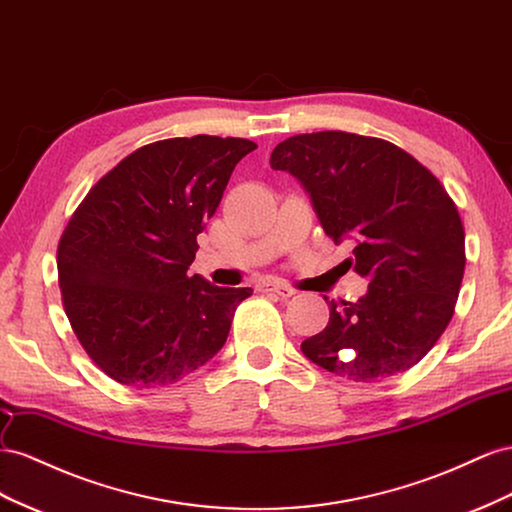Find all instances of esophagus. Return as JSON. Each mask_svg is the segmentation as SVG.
<instances>
[{
  "instance_id": "obj_1",
  "label": "esophagus",
  "mask_w": 512,
  "mask_h": 512,
  "mask_svg": "<svg viewBox=\"0 0 512 512\" xmlns=\"http://www.w3.org/2000/svg\"><path fill=\"white\" fill-rule=\"evenodd\" d=\"M259 291H270V294H276L279 298H291L296 294V289L285 283H264L259 285Z\"/></svg>"
}]
</instances>
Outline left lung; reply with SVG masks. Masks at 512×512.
<instances>
[{
	"label": "left lung",
	"mask_w": 512,
	"mask_h": 512,
	"mask_svg": "<svg viewBox=\"0 0 512 512\" xmlns=\"http://www.w3.org/2000/svg\"><path fill=\"white\" fill-rule=\"evenodd\" d=\"M270 165L300 180L326 236L356 244L347 264L369 281L358 302H330L302 354L352 382L412 369L442 337L463 281L465 231L446 188L394 143L343 130L289 137Z\"/></svg>",
	"instance_id": "8db88e82"
}]
</instances>
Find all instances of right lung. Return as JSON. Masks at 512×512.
<instances>
[{
	"instance_id": "obj_1",
	"label": "right lung",
	"mask_w": 512,
	"mask_h": 512,
	"mask_svg": "<svg viewBox=\"0 0 512 512\" xmlns=\"http://www.w3.org/2000/svg\"><path fill=\"white\" fill-rule=\"evenodd\" d=\"M257 145L175 137L128 154L92 186L57 246L64 309L100 371L133 388L180 382L227 341L251 287L188 276L231 171Z\"/></svg>"
}]
</instances>
